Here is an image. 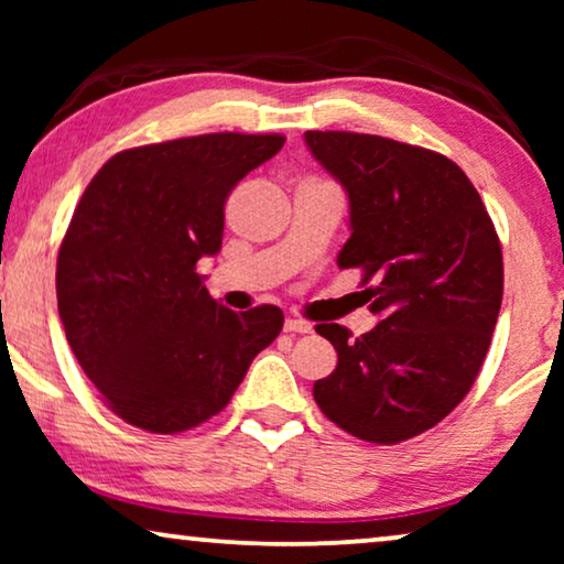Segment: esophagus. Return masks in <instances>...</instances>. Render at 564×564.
Wrapping results in <instances>:
<instances>
[{"label":"esophagus","instance_id":"obj_1","mask_svg":"<svg viewBox=\"0 0 564 564\" xmlns=\"http://www.w3.org/2000/svg\"><path fill=\"white\" fill-rule=\"evenodd\" d=\"M284 330H288V334H311L313 323L297 318V315H288V321H284Z\"/></svg>","mask_w":564,"mask_h":564}]
</instances>
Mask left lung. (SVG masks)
I'll use <instances>...</instances> for the list:
<instances>
[{"mask_svg":"<svg viewBox=\"0 0 564 564\" xmlns=\"http://www.w3.org/2000/svg\"><path fill=\"white\" fill-rule=\"evenodd\" d=\"M349 195L338 269H361L380 323L359 338L321 323L338 365L313 384L326 419L372 444L436 426L480 372L503 300V253L467 174L442 153L346 130H307Z\"/></svg>","mask_w":564,"mask_h":564,"instance_id":"left-lung-1","label":"left lung"}]
</instances>
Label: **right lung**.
<instances>
[{"label": "right lung", "mask_w": 564, "mask_h": 564, "mask_svg": "<svg viewBox=\"0 0 564 564\" xmlns=\"http://www.w3.org/2000/svg\"><path fill=\"white\" fill-rule=\"evenodd\" d=\"M282 145L243 133L151 143L115 153L84 189L58 251V315L84 375L130 426H199L280 336V307L220 305L197 261L220 251L230 189Z\"/></svg>", "instance_id": "obj_1"}]
</instances>
